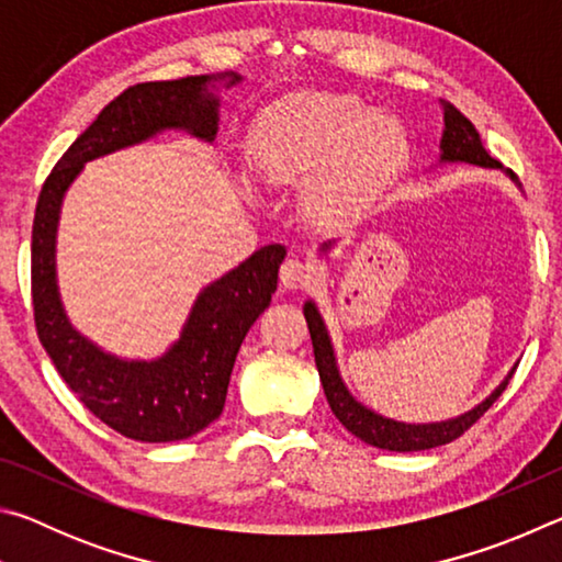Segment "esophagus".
<instances>
[{"label":"esophagus","mask_w":562,"mask_h":562,"mask_svg":"<svg viewBox=\"0 0 562 562\" xmlns=\"http://www.w3.org/2000/svg\"><path fill=\"white\" fill-rule=\"evenodd\" d=\"M280 282L288 290H304L315 282V268L310 262H302L297 258L284 260V265L280 268Z\"/></svg>","instance_id":"34e87169"}]
</instances>
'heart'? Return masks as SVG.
Masks as SVG:
<instances>
[{
  "mask_svg": "<svg viewBox=\"0 0 562 562\" xmlns=\"http://www.w3.org/2000/svg\"><path fill=\"white\" fill-rule=\"evenodd\" d=\"M408 150L394 113L369 109L351 93L300 91L255 116L245 158L262 183H304V205L319 221H345L392 183Z\"/></svg>",
  "mask_w": 562,
  "mask_h": 562,
  "instance_id": "heart-1",
  "label": "heart"
}]
</instances>
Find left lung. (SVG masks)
<instances>
[{
	"mask_svg": "<svg viewBox=\"0 0 562 562\" xmlns=\"http://www.w3.org/2000/svg\"><path fill=\"white\" fill-rule=\"evenodd\" d=\"M443 106V136H441V156L439 164H471V166H481V168H498L496 158L488 156V150L483 148L479 131H475L473 123L463 116V113L453 106L449 101H441ZM510 180L518 178L513 170H506ZM335 243H322L319 252H327ZM304 319H307L310 327V337H312V347H315V364L319 372V382L325 386V396L331 406V412L339 418V424L345 426L347 431H351L369 446H376V449H386V451H426V449H436V446L451 443L453 439H459L463 431H469L471 426L479 422V418L488 412L493 402L506 392V386L510 382L513 372H516L518 364H513L506 379L493 389L491 396L483 398L479 406H473L471 412H465L456 418H446V422H434V424H406V422H394V418H386L382 414L372 412V408L357 402L347 384L341 382L339 367H337V357H335V347H331L329 331L325 327V319H322L317 304L307 300L304 302Z\"/></svg>",
	"mask_w": 562,
	"mask_h": 562,
	"instance_id": "1",
	"label": "left lung"
}]
</instances>
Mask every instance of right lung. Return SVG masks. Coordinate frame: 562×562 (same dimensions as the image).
Here are the masks:
<instances>
[{"mask_svg": "<svg viewBox=\"0 0 562 562\" xmlns=\"http://www.w3.org/2000/svg\"><path fill=\"white\" fill-rule=\"evenodd\" d=\"M243 76H186L136 83L113 99L74 140L44 180L32 227V300L42 347L81 404L126 439L166 443L203 431L223 414L233 364L247 329L270 307L284 245H265L198 294L178 341L158 359L109 355L71 327L56 284V227L61 203L81 168L113 150L144 144L164 131H186L213 144L215 83Z\"/></svg>", "mask_w": 562, "mask_h": 562, "instance_id": "add662e5", "label": "right lung"}]
</instances>
